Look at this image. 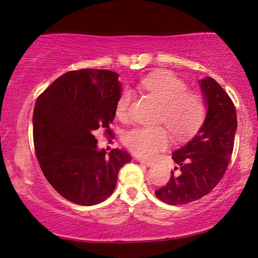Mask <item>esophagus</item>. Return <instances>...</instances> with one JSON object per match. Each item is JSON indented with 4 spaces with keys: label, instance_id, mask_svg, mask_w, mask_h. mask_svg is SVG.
I'll return each mask as SVG.
<instances>
[{
    "label": "esophagus",
    "instance_id": "obj_1",
    "mask_svg": "<svg viewBox=\"0 0 258 258\" xmlns=\"http://www.w3.org/2000/svg\"><path fill=\"white\" fill-rule=\"evenodd\" d=\"M138 161L141 162V164L148 166V167H151V166H153V162L152 161H148V160H144V159H138Z\"/></svg>",
    "mask_w": 258,
    "mask_h": 258
}]
</instances>
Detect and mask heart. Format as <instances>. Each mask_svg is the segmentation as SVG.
<instances>
[{"label": "heart", "instance_id": "b5f03b06", "mask_svg": "<svg viewBox=\"0 0 258 258\" xmlns=\"http://www.w3.org/2000/svg\"><path fill=\"white\" fill-rule=\"evenodd\" d=\"M141 88L160 102L158 122L167 125L177 140L189 137L200 128L205 118V102L200 94L187 90L185 83L170 73H156L141 81ZM133 94L124 89L115 105L116 116L122 121L129 117ZM123 143L130 151L141 158H152L167 148L169 135L164 126H137L123 136Z\"/></svg>", "mask_w": 258, "mask_h": 258}]
</instances>
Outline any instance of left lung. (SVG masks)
<instances>
[{
    "instance_id": "left-lung-1",
    "label": "left lung",
    "mask_w": 258,
    "mask_h": 258,
    "mask_svg": "<svg viewBox=\"0 0 258 258\" xmlns=\"http://www.w3.org/2000/svg\"><path fill=\"white\" fill-rule=\"evenodd\" d=\"M207 114L187 144L172 153L180 173L154 191L164 203L183 205L200 200L219 183L227 169L237 128L234 104L211 77L198 81Z\"/></svg>"
}]
</instances>
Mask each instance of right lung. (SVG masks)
Instances as JSON below:
<instances>
[{
    "mask_svg": "<svg viewBox=\"0 0 258 258\" xmlns=\"http://www.w3.org/2000/svg\"><path fill=\"white\" fill-rule=\"evenodd\" d=\"M122 85L118 74L83 69L58 77L35 101L33 142L43 175L75 204L96 205L112 195L118 170L132 157L98 149L94 133L115 117Z\"/></svg>",
    "mask_w": 258,
    "mask_h": 258,
    "instance_id": "1",
    "label": "right lung"
}]
</instances>
